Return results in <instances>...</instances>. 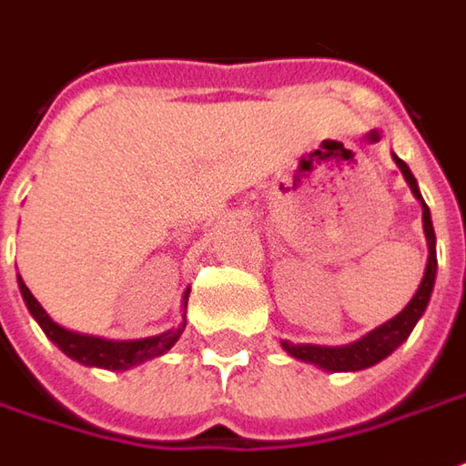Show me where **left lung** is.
Here are the masks:
<instances>
[{
	"mask_svg": "<svg viewBox=\"0 0 466 466\" xmlns=\"http://www.w3.org/2000/svg\"><path fill=\"white\" fill-rule=\"evenodd\" d=\"M393 156V154H391ZM396 166L401 168L406 184L411 188L419 204H421V222H424V234H426V247H429V257H426L424 267V278L416 288L414 298L406 302L399 315H393L391 320L380 323L379 328H373L366 335H360L353 343H346V346H315V343H289V340H282V348L285 353H289L292 358H298L302 363H312L318 369L330 370V373H348V370H363L370 369L380 363L383 358H389L401 346L403 340L411 335L414 325L421 320L426 305L431 300V292H434V279H437V237H434V224H431V211L421 199V191H419V184H416L411 168L403 164L399 156H393Z\"/></svg>",
	"mask_w": 466,
	"mask_h": 466,
	"instance_id": "1",
	"label": "left lung"
}]
</instances>
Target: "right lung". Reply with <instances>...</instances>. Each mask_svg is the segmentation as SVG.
Returning <instances> with one entry per match:
<instances>
[{
    "label": "right lung",
    "instance_id": "add662e5",
    "mask_svg": "<svg viewBox=\"0 0 466 466\" xmlns=\"http://www.w3.org/2000/svg\"><path fill=\"white\" fill-rule=\"evenodd\" d=\"M17 282L29 315L40 323L45 335L63 350L65 356L83 363V366H90V369L128 370L133 366H141V363L151 360V358L168 353L171 348L177 346V340L184 333V328H187L188 289L181 298V320L174 328H168L166 333L151 335V338H138V340H108V338H97V335L75 333V330H67L60 323H55L50 315L45 312V308L37 302V298L29 292L25 279L17 278Z\"/></svg>",
    "mask_w": 466,
    "mask_h": 466
}]
</instances>
